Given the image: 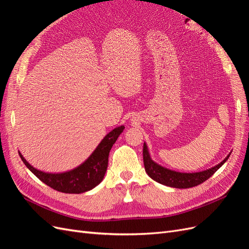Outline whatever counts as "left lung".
<instances>
[{"label": "left lung", "mask_w": 249, "mask_h": 249, "mask_svg": "<svg viewBox=\"0 0 249 249\" xmlns=\"http://www.w3.org/2000/svg\"><path fill=\"white\" fill-rule=\"evenodd\" d=\"M231 154V152L225 157V159L222 162H220L212 168H209L207 170H202L199 172L187 173L170 170L168 168L161 166L159 164H157L155 161L152 160V158H150L147 145L145 143L143 144V163H144V168L148 177L162 185L172 188H178V189L191 188L205 182V180L212 177L214 173L228 161Z\"/></svg>", "instance_id": "1"}]
</instances>
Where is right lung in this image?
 <instances>
[{
    "label": "right lung",
    "instance_id": "obj_1",
    "mask_svg": "<svg viewBox=\"0 0 249 249\" xmlns=\"http://www.w3.org/2000/svg\"><path fill=\"white\" fill-rule=\"evenodd\" d=\"M124 126L120 125L108 133L94 149V152L88 157V159L80 166L70 171L49 173L38 170L30 165L19 152L18 154L30 171H32L41 182L59 192L79 194L93 189L102 182L107 171L110 150L119 135L124 132Z\"/></svg>",
    "mask_w": 249,
    "mask_h": 249
}]
</instances>
